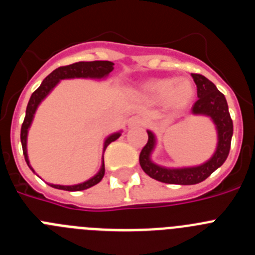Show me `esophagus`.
Segmentation results:
<instances>
[{"label": "esophagus", "mask_w": 255, "mask_h": 255, "mask_svg": "<svg viewBox=\"0 0 255 255\" xmlns=\"http://www.w3.org/2000/svg\"><path fill=\"white\" fill-rule=\"evenodd\" d=\"M144 124L143 119H141L140 116H132L130 117L129 121H128V125L130 126V128H135V126H141Z\"/></svg>", "instance_id": "obj_1"}]
</instances>
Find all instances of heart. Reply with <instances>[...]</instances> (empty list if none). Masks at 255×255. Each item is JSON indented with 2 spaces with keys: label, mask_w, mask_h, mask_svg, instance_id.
Returning <instances> with one entry per match:
<instances>
[{
  "label": "heart",
  "mask_w": 255,
  "mask_h": 255,
  "mask_svg": "<svg viewBox=\"0 0 255 255\" xmlns=\"http://www.w3.org/2000/svg\"><path fill=\"white\" fill-rule=\"evenodd\" d=\"M140 94L148 101H163L166 107L181 110L193 101L195 89L193 83L186 78L153 79L141 85Z\"/></svg>",
  "instance_id": "b5f03b06"
}]
</instances>
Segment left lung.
Returning a JSON list of instances; mask_svg holds the SVG:
<instances>
[{
	"label": "left lung",
	"mask_w": 255,
	"mask_h": 255,
	"mask_svg": "<svg viewBox=\"0 0 255 255\" xmlns=\"http://www.w3.org/2000/svg\"><path fill=\"white\" fill-rule=\"evenodd\" d=\"M194 83L197 84L198 100L191 107L194 115H204L211 117L215 123L218 134V143L215 154L211 159L200 166L184 168H166L153 163L150 154L155 145V138L152 131L148 130V141L141 149L139 155V163L148 176L164 184H176V185H194L204 181L211 173L215 172L226 161L231 147L234 125L229 112L226 98L217 89L211 80L200 74H191Z\"/></svg>",
	"instance_id": "obj_1"
}]
</instances>
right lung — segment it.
Returning <instances> with one entry per match:
<instances>
[{
	"mask_svg": "<svg viewBox=\"0 0 255 255\" xmlns=\"http://www.w3.org/2000/svg\"><path fill=\"white\" fill-rule=\"evenodd\" d=\"M114 62L111 61H89V62H75V64L67 65V66H61L58 69L53 70L46 79H44L42 84L39 85L37 91L31 94L30 100H29L28 106H26V114L25 119H24V123L21 125V132H20V139H21V145H22V153H24V157H25V161L28 163L29 168H30L33 172L34 170L31 168V166L29 164L28 159V153H26V136H28V130L30 128V124L33 121V117H34L35 111H37L38 106L42 101L48 96L49 92L58 84L60 80L62 79H73V78H91V79H102L106 78L108 74L111 73L114 70ZM120 132H115V134L110 135L107 139L105 140V145H103V150H106L108 144H111L112 141L116 140L119 136H120ZM105 176V161L102 159V167H101L100 172L97 173L96 176H93L92 179H89L88 181L82 182V184H78V185H53V184H49L52 188L61 189V190L66 191H80L85 190L88 188H92L96 184L101 181Z\"/></svg>",
	"mask_w": 255,
	"mask_h": 255,
	"instance_id": "1",
	"label": "right lung"
}]
</instances>
